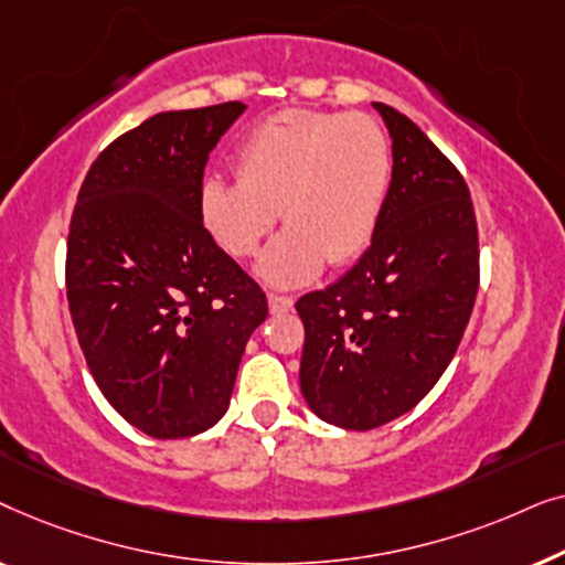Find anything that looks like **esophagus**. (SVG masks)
<instances>
[{
	"instance_id": "1",
	"label": "esophagus",
	"mask_w": 565,
	"mask_h": 565,
	"mask_svg": "<svg viewBox=\"0 0 565 565\" xmlns=\"http://www.w3.org/2000/svg\"><path fill=\"white\" fill-rule=\"evenodd\" d=\"M267 300H269V311H273V313H285V311H290V308H292L290 296H277V292H269Z\"/></svg>"
}]
</instances>
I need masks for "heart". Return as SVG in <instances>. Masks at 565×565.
I'll list each match as a JSON object with an SVG mask.
<instances>
[{
  "instance_id": "obj_1",
  "label": "heart",
  "mask_w": 565,
  "mask_h": 565,
  "mask_svg": "<svg viewBox=\"0 0 565 565\" xmlns=\"http://www.w3.org/2000/svg\"><path fill=\"white\" fill-rule=\"evenodd\" d=\"M391 167L388 134L375 118L292 107L246 134L236 177L200 184V218L223 252L246 259L282 211L288 228L265 252L259 275L292 288L313 280L323 262L350 265L373 244Z\"/></svg>"
}]
</instances>
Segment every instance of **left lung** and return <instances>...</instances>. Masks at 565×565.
I'll return each instance as SVG.
<instances>
[{
	"label": "left lung",
	"instance_id": "1",
	"mask_svg": "<svg viewBox=\"0 0 565 565\" xmlns=\"http://www.w3.org/2000/svg\"><path fill=\"white\" fill-rule=\"evenodd\" d=\"M373 105L393 138L381 226L350 273L296 303L306 329V404L323 422L358 431L393 422L435 388L478 292L466 180L404 113Z\"/></svg>",
	"mask_w": 565,
	"mask_h": 565
}]
</instances>
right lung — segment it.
Segmentation results:
<instances>
[{
  "label": "right lung",
  "instance_id": "right-lung-1",
  "mask_svg": "<svg viewBox=\"0 0 565 565\" xmlns=\"http://www.w3.org/2000/svg\"><path fill=\"white\" fill-rule=\"evenodd\" d=\"M242 103L159 113L115 138L76 198L66 298L89 373L128 424L192 437L226 414L267 296L213 242L198 192Z\"/></svg>",
  "mask_w": 565,
  "mask_h": 565
}]
</instances>
